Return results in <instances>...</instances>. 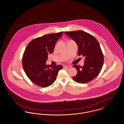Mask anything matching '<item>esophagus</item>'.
Segmentation results:
<instances>
[{"mask_svg":"<svg viewBox=\"0 0 124 124\" xmlns=\"http://www.w3.org/2000/svg\"><path fill=\"white\" fill-rule=\"evenodd\" d=\"M63 68H69L70 66H67V65H63Z\"/></svg>","mask_w":124,"mask_h":124,"instance_id":"1","label":"esophagus"}]
</instances>
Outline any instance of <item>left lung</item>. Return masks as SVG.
Returning <instances> with one entry per match:
<instances>
[{
    "mask_svg": "<svg viewBox=\"0 0 124 124\" xmlns=\"http://www.w3.org/2000/svg\"><path fill=\"white\" fill-rule=\"evenodd\" d=\"M65 34L76 42L78 55L85 57L83 66L73 65L77 69V74L72 77L78 83L89 82L97 77L102 69L104 56L98 40L90 34L83 31H65Z\"/></svg>",
    "mask_w": 124,
    "mask_h": 124,
    "instance_id": "obj_1",
    "label": "left lung"
}]
</instances>
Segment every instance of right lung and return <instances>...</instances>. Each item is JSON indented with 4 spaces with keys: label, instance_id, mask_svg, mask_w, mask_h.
I'll list each match as a JSON object with an SVG mask.
<instances>
[{
    "label": "right lung",
    "instance_id": "add662e5",
    "mask_svg": "<svg viewBox=\"0 0 124 124\" xmlns=\"http://www.w3.org/2000/svg\"><path fill=\"white\" fill-rule=\"evenodd\" d=\"M63 32L37 38L26 47L22 61L23 67L27 76L36 85L42 87L51 85L56 80L59 71L63 69L61 65H46V61L48 55L53 52L55 43Z\"/></svg>",
    "mask_w": 124,
    "mask_h": 124
}]
</instances>
